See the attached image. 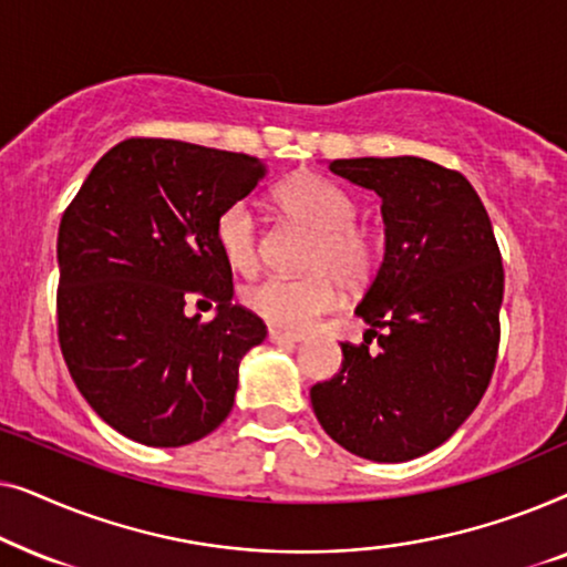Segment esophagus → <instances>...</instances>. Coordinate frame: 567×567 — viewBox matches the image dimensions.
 Masks as SVG:
<instances>
[{"label": "esophagus", "mask_w": 567, "mask_h": 567, "mask_svg": "<svg viewBox=\"0 0 567 567\" xmlns=\"http://www.w3.org/2000/svg\"><path fill=\"white\" fill-rule=\"evenodd\" d=\"M268 340H270V343H276V346H297V343H301V340H305V336H299V332H284V330L270 328Z\"/></svg>", "instance_id": "obj_1"}]
</instances>
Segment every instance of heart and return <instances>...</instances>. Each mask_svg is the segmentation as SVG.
<instances>
[{"label":"heart","mask_w":567,"mask_h":567,"mask_svg":"<svg viewBox=\"0 0 567 567\" xmlns=\"http://www.w3.org/2000/svg\"><path fill=\"white\" fill-rule=\"evenodd\" d=\"M276 204L317 235L307 278H262L243 291V305L262 322L281 330H305L338 305V285L361 289L377 266L374 239L355 224L359 204L328 177L305 173L276 190ZM216 243L239 274L258 266V224L245 200L229 204L216 219ZM337 278L332 279L331 276Z\"/></svg>","instance_id":"heart-1"}]
</instances>
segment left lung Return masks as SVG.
Segmentation results:
<instances>
[{
    "label": "left lung",
    "instance_id": "1",
    "mask_svg": "<svg viewBox=\"0 0 567 567\" xmlns=\"http://www.w3.org/2000/svg\"><path fill=\"white\" fill-rule=\"evenodd\" d=\"M330 169L382 198L384 258L355 307L367 343L340 346L343 369L309 398L346 452L408 462L444 444L487 390L501 252L483 200L454 169L421 157L332 159Z\"/></svg>",
    "mask_w": 567,
    "mask_h": 567
}]
</instances>
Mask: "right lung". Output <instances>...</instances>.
<instances>
[{
    "label": "right lung",
    "instance_id": "right-lung-1",
    "mask_svg": "<svg viewBox=\"0 0 567 567\" xmlns=\"http://www.w3.org/2000/svg\"><path fill=\"white\" fill-rule=\"evenodd\" d=\"M266 162L173 138H126L92 167L59 227V343L76 390L146 446H185L235 405L266 324L231 305L216 219ZM193 300L217 307L190 318Z\"/></svg>",
    "mask_w": 567,
    "mask_h": 567
}]
</instances>
